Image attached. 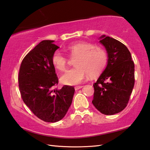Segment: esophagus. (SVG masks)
I'll use <instances>...</instances> for the list:
<instances>
[{"mask_svg": "<svg viewBox=\"0 0 150 150\" xmlns=\"http://www.w3.org/2000/svg\"><path fill=\"white\" fill-rule=\"evenodd\" d=\"M83 86H75V91H77V90L80 89L81 88H83Z\"/></svg>", "mask_w": 150, "mask_h": 150, "instance_id": "obj_1", "label": "esophagus"}]
</instances>
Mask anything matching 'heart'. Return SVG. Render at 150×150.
Returning <instances> with one entry per match:
<instances>
[{"label":"heart","instance_id":"b5f03b06","mask_svg":"<svg viewBox=\"0 0 150 150\" xmlns=\"http://www.w3.org/2000/svg\"><path fill=\"white\" fill-rule=\"evenodd\" d=\"M67 50L71 56H77L75 67L67 69L61 77V81L67 85H77L83 82L88 76H95L104 69L108 62V55L104 50L95 47L88 42H77L68 46ZM52 62L56 69L64 71L67 65V58L60 52L53 54Z\"/></svg>","mask_w":150,"mask_h":150}]
</instances>
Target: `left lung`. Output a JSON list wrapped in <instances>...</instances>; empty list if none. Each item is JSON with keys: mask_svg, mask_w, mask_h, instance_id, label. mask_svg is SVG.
I'll return each instance as SVG.
<instances>
[{"mask_svg": "<svg viewBox=\"0 0 150 150\" xmlns=\"http://www.w3.org/2000/svg\"><path fill=\"white\" fill-rule=\"evenodd\" d=\"M108 55L107 66L94 86L92 103L100 112L111 115L126 108L134 84V64L126 46L102 35L98 38Z\"/></svg>", "mask_w": 150, "mask_h": 150, "instance_id": "1", "label": "left lung"}]
</instances>
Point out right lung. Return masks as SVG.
<instances>
[{
	"mask_svg": "<svg viewBox=\"0 0 150 150\" xmlns=\"http://www.w3.org/2000/svg\"><path fill=\"white\" fill-rule=\"evenodd\" d=\"M45 40L27 54L19 72V88L23 101L37 117L55 122L63 119L72 103L75 88L64 86L53 89L58 79L52 62L59 47Z\"/></svg>",
	"mask_w": 150,
	"mask_h": 150,
	"instance_id": "1",
	"label": "right lung"
}]
</instances>
